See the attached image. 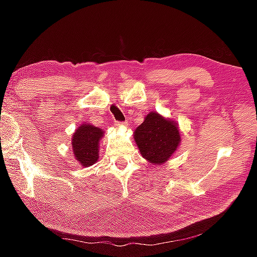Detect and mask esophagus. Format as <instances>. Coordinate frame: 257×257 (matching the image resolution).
Returning <instances> with one entry per match:
<instances>
[{
    "instance_id": "obj_1",
    "label": "esophagus",
    "mask_w": 257,
    "mask_h": 257,
    "mask_svg": "<svg viewBox=\"0 0 257 257\" xmlns=\"http://www.w3.org/2000/svg\"><path fill=\"white\" fill-rule=\"evenodd\" d=\"M115 127H124L125 122H119V121H115Z\"/></svg>"
}]
</instances>
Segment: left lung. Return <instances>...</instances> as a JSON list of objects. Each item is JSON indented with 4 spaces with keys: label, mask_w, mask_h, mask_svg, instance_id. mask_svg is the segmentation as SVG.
Returning <instances> with one entry per match:
<instances>
[{
    "label": "left lung",
    "mask_w": 257,
    "mask_h": 257,
    "mask_svg": "<svg viewBox=\"0 0 257 257\" xmlns=\"http://www.w3.org/2000/svg\"><path fill=\"white\" fill-rule=\"evenodd\" d=\"M134 139L143 158L152 164H163L179 146L178 123L158 112H150L134 133Z\"/></svg>",
    "instance_id": "left-lung-1"
}]
</instances>
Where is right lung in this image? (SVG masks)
<instances>
[{
	"instance_id": "obj_1",
	"label": "right lung",
	"mask_w": 257,
	"mask_h": 257,
	"mask_svg": "<svg viewBox=\"0 0 257 257\" xmlns=\"http://www.w3.org/2000/svg\"><path fill=\"white\" fill-rule=\"evenodd\" d=\"M104 132L93 124L82 123L72 135L71 144L76 160L82 167H90L98 160V145Z\"/></svg>"
}]
</instances>
